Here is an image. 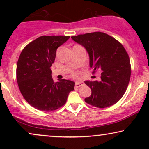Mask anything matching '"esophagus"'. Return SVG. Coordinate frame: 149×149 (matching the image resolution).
I'll return each mask as SVG.
<instances>
[{
    "label": "esophagus",
    "mask_w": 149,
    "mask_h": 149,
    "mask_svg": "<svg viewBox=\"0 0 149 149\" xmlns=\"http://www.w3.org/2000/svg\"><path fill=\"white\" fill-rule=\"evenodd\" d=\"M82 85H83V82H82V81H77L76 82H75V87H79L82 86Z\"/></svg>",
    "instance_id": "obj_1"
}]
</instances>
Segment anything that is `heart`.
Instances as JSON below:
<instances>
[{"label": "heart", "mask_w": 149, "mask_h": 149, "mask_svg": "<svg viewBox=\"0 0 149 149\" xmlns=\"http://www.w3.org/2000/svg\"><path fill=\"white\" fill-rule=\"evenodd\" d=\"M72 74H76V72H72Z\"/></svg>", "instance_id": "obj_1"}]
</instances>
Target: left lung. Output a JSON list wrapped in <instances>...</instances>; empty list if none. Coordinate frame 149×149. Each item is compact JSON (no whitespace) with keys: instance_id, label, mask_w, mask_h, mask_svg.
I'll return each mask as SVG.
<instances>
[{"instance_id":"left-lung-1","label":"left lung","mask_w":149,"mask_h":149,"mask_svg":"<svg viewBox=\"0 0 149 149\" xmlns=\"http://www.w3.org/2000/svg\"><path fill=\"white\" fill-rule=\"evenodd\" d=\"M88 53L93 72L102 71L100 81H85L91 94L85 102L93 107L107 108L123 97L129 84L131 66L125 48L115 38L100 32L71 36Z\"/></svg>"}]
</instances>
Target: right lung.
Segmentation results:
<instances>
[{
    "label": "right lung",
    "instance_id": "right-lung-1",
    "mask_svg": "<svg viewBox=\"0 0 149 149\" xmlns=\"http://www.w3.org/2000/svg\"><path fill=\"white\" fill-rule=\"evenodd\" d=\"M70 36H42L27 45L17 64V81L28 103L41 111L49 112L62 107L75 83L66 79L54 82L50 67L56 51Z\"/></svg>",
    "mask_w": 149,
    "mask_h": 149
}]
</instances>
